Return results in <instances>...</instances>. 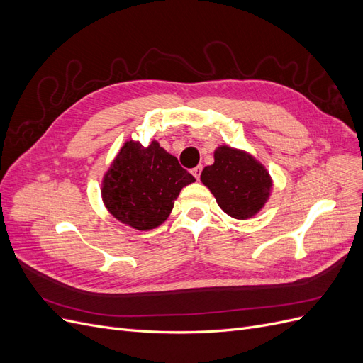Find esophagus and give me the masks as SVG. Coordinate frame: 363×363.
Wrapping results in <instances>:
<instances>
[{
  "mask_svg": "<svg viewBox=\"0 0 363 363\" xmlns=\"http://www.w3.org/2000/svg\"><path fill=\"white\" fill-rule=\"evenodd\" d=\"M201 171H203V167H201V164H199V167H195V168L192 169V174H194V177H195L196 180H200V177H201Z\"/></svg>",
  "mask_w": 363,
  "mask_h": 363,
  "instance_id": "esophagus-1",
  "label": "esophagus"
}]
</instances>
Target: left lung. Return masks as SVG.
<instances>
[{
	"label": "left lung",
	"mask_w": 363,
	"mask_h": 363,
	"mask_svg": "<svg viewBox=\"0 0 363 363\" xmlns=\"http://www.w3.org/2000/svg\"><path fill=\"white\" fill-rule=\"evenodd\" d=\"M201 182L215 195L223 211L236 219L256 215L267 203L271 177L267 169L244 151L219 147L215 163L201 172Z\"/></svg>",
	"instance_id": "obj_1"
}]
</instances>
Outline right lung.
Masks as SVG:
<instances>
[{
    "mask_svg": "<svg viewBox=\"0 0 363 363\" xmlns=\"http://www.w3.org/2000/svg\"><path fill=\"white\" fill-rule=\"evenodd\" d=\"M194 175L164 151L127 140L103 180V200L116 219L138 230H151L168 218L180 191Z\"/></svg>",
    "mask_w": 363,
    "mask_h": 363,
    "instance_id": "add662e5",
    "label": "right lung"
}]
</instances>
